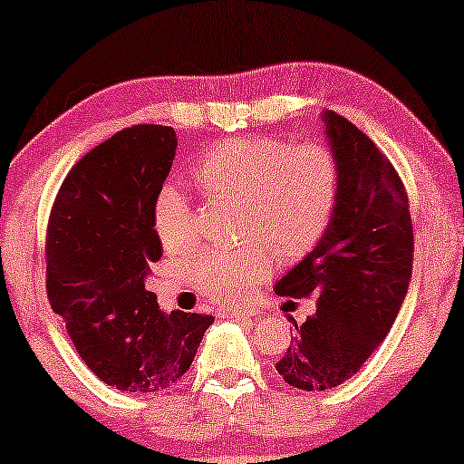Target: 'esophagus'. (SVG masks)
Listing matches in <instances>:
<instances>
[{"mask_svg":"<svg viewBox=\"0 0 464 464\" xmlns=\"http://www.w3.org/2000/svg\"><path fill=\"white\" fill-rule=\"evenodd\" d=\"M262 312L259 310H225L222 312V318H259Z\"/></svg>","mask_w":464,"mask_h":464,"instance_id":"1","label":"esophagus"}]
</instances>
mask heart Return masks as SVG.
<instances>
[{
	"label": "heart",
	"mask_w": 464,
	"mask_h": 464,
	"mask_svg": "<svg viewBox=\"0 0 464 464\" xmlns=\"http://www.w3.org/2000/svg\"><path fill=\"white\" fill-rule=\"evenodd\" d=\"M191 185L209 200L237 202L242 246L209 248L191 264V279L216 303H237L279 264H295L316 248L338 202L340 172L321 143L275 137H237L218 143L191 169ZM152 228L165 250L196 246L198 220L191 202L163 188L152 205Z\"/></svg>",
	"instance_id": "heart-1"
}]
</instances>
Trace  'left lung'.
Segmentation results:
<instances>
[{
  "instance_id": "1",
  "label": "left lung",
  "mask_w": 464,
  "mask_h": 464,
  "mask_svg": "<svg viewBox=\"0 0 464 464\" xmlns=\"http://www.w3.org/2000/svg\"><path fill=\"white\" fill-rule=\"evenodd\" d=\"M323 117L340 172L338 202L316 248L275 285L279 296L316 299L275 364L287 384L310 392L347 382L380 347L408 295L414 257L397 169L347 117Z\"/></svg>"
}]
</instances>
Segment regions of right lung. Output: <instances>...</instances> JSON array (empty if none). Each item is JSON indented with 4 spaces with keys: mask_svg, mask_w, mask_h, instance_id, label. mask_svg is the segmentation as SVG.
<instances>
[{
    "mask_svg": "<svg viewBox=\"0 0 464 464\" xmlns=\"http://www.w3.org/2000/svg\"><path fill=\"white\" fill-rule=\"evenodd\" d=\"M177 152L169 126L115 132L73 165L50 211L47 299L73 347L117 391H168L214 316L163 314L143 281L163 255L152 205Z\"/></svg>",
    "mask_w": 464,
    "mask_h": 464,
    "instance_id": "1",
    "label": "right lung"
}]
</instances>
